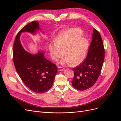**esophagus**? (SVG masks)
Returning <instances> with one entry per match:
<instances>
[{"label":"esophagus","mask_w":121,"mask_h":121,"mask_svg":"<svg viewBox=\"0 0 121 121\" xmlns=\"http://www.w3.org/2000/svg\"><path fill=\"white\" fill-rule=\"evenodd\" d=\"M58 70L60 71H63L64 70H65V69L63 68V67H58Z\"/></svg>","instance_id":"esophagus-1"}]
</instances>
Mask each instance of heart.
Here are the masks:
<instances>
[{
    "mask_svg": "<svg viewBox=\"0 0 121 121\" xmlns=\"http://www.w3.org/2000/svg\"><path fill=\"white\" fill-rule=\"evenodd\" d=\"M83 31L79 28H69L61 32L55 39L54 43L49 44L51 56L54 60L67 57L60 61L62 65H77L84 60L89 47L88 40L81 36Z\"/></svg>",
    "mask_w": 121,
    "mask_h": 121,
    "instance_id": "obj_1",
    "label": "heart"
}]
</instances>
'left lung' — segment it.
<instances>
[{
	"instance_id": "obj_1",
	"label": "left lung",
	"mask_w": 121,
	"mask_h": 121,
	"mask_svg": "<svg viewBox=\"0 0 121 121\" xmlns=\"http://www.w3.org/2000/svg\"><path fill=\"white\" fill-rule=\"evenodd\" d=\"M104 58V44L99 33L94 28L86 60L79 66L73 69L74 72L73 86L81 91L92 87L100 74Z\"/></svg>"
}]
</instances>
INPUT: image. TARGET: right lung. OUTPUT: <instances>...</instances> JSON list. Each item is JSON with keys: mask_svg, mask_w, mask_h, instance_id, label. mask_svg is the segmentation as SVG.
I'll return each mask as SVG.
<instances>
[{"mask_svg": "<svg viewBox=\"0 0 121 121\" xmlns=\"http://www.w3.org/2000/svg\"><path fill=\"white\" fill-rule=\"evenodd\" d=\"M41 31L39 22H32L18 33L13 47V60L16 71L21 80L29 89L36 93H42L48 90L53 83L57 74V67L45 57L43 52L32 54L26 50L21 43L22 32L35 35Z\"/></svg>", "mask_w": 121, "mask_h": 121, "instance_id": "obj_1", "label": "right lung"}]
</instances>
